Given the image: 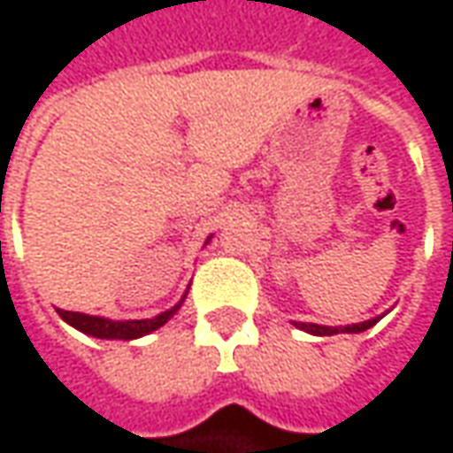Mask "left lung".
Returning a JSON list of instances; mask_svg holds the SVG:
<instances>
[{
	"label": "left lung",
	"instance_id": "obj_1",
	"mask_svg": "<svg viewBox=\"0 0 453 453\" xmlns=\"http://www.w3.org/2000/svg\"><path fill=\"white\" fill-rule=\"evenodd\" d=\"M388 314V311H385ZM382 314V316H385ZM382 316H375V319H368V321H360V324H348V326H321V324H302V321H292L296 328H302L311 336H334V334H363L368 331L370 326H375L380 321Z\"/></svg>",
	"mask_w": 453,
	"mask_h": 453
}]
</instances>
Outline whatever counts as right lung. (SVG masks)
Instances as JSON below:
<instances>
[{"label":"right lung","instance_id":"1","mask_svg":"<svg viewBox=\"0 0 453 453\" xmlns=\"http://www.w3.org/2000/svg\"><path fill=\"white\" fill-rule=\"evenodd\" d=\"M213 237V235H211ZM211 237L205 240V245L211 242ZM188 294V289H186ZM186 294L181 296V302L161 311V314L151 316V319H129V321H112V319H105V316H90V314H81V311H65V309H58V316L63 321L73 328H78L81 334H88L93 338H107V341H134V338H142L157 331L161 326L166 324L179 309H181L183 299Z\"/></svg>","mask_w":453,"mask_h":453}]
</instances>
